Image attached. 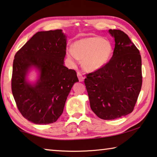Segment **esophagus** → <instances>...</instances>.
<instances>
[{
  "label": "esophagus",
  "instance_id": "esophagus-1",
  "mask_svg": "<svg viewBox=\"0 0 157 157\" xmlns=\"http://www.w3.org/2000/svg\"><path fill=\"white\" fill-rule=\"evenodd\" d=\"M78 79H79V82H83L84 78L82 76V75L79 72H78Z\"/></svg>",
  "mask_w": 157,
  "mask_h": 157
}]
</instances>
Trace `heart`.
Instances as JSON below:
<instances>
[{
	"instance_id": "b5f03b06",
	"label": "heart",
	"mask_w": 157,
	"mask_h": 157,
	"mask_svg": "<svg viewBox=\"0 0 157 157\" xmlns=\"http://www.w3.org/2000/svg\"><path fill=\"white\" fill-rule=\"evenodd\" d=\"M113 52L111 43L100 36H91L75 42L66 49V56L73 64L82 60V67L87 71H98L110 60Z\"/></svg>"
}]
</instances>
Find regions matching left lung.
Masks as SVG:
<instances>
[{
    "instance_id": "8db88e82",
    "label": "left lung",
    "mask_w": 157,
    "mask_h": 157,
    "mask_svg": "<svg viewBox=\"0 0 157 157\" xmlns=\"http://www.w3.org/2000/svg\"><path fill=\"white\" fill-rule=\"evenodd\" d=\"M109 33L115 41L113 56L84 79L92 111L105 120L132 113L143 82L138 48L121 30L110 29Z\"/></svg>"
}]
</instances>
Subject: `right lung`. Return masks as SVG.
Listing matches in <instances>:
<instances>
[{
	"mask_svg": "<svg viewBox=\"0 0 157 157\" xmlns=\"http://www.w3.org/2000/svg\"><path fill=\"white\" fill-rule=\"evenodd\" d=\"M66 36L61 29L36 33L17 52L13 61L12 92L22 116L36 124L55 122L63 113L73 84L75 71L64 66ZM31 68L39 71L31 83Z\"/></svg>",
	"mask_w": 157,
	"mask_h": 157,
	"instance_id": "add662e5",
	"label": "right lung"
}]
</instances>
